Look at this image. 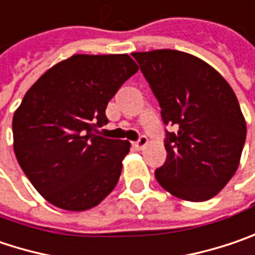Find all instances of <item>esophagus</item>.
Returning a JSON list of instances; mask_svg holds the SVG:
<instances>
[{
  "mask_svg": "<svg viewBox=\"0 0 255 255\" xmlns=\"http://www.w3.org/2000/svg\"><path fill=\"white\" fill-rule=\"evenodd\" d=\"M147 142H148L147 137H145V135H141V137H140V138H138L137 141L132 142V145H134V147H135L137 150H142V148H144V147L147 145Z\"/></svg>",
  "mask_w": 255,
  "mask_h": 255,
  "instance_id": "esophagus-1",
  "label": "esophagus"
}]
</instances>
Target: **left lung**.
I'll use <instances>...</instances> for the list:
<instances>
[{
    "instance_id": "8db88e82",
    "label": "left lung",
    "mask_w": 255,
    "mask_h": 255,
    "mask_svg": "<svg viewBox=\"0 0 255 255\" xmlns=\"http://www.w3.org/2000/svg\"><path fill=\"white\" fill-rule=\"evenodd\" d=\"M140 70L161 108L166 161L156 169L172 195L203 202L218 195L237 172L247 135L238 99L206 62L170 49L135 52Z\"/></svg>"
}]
</instances>
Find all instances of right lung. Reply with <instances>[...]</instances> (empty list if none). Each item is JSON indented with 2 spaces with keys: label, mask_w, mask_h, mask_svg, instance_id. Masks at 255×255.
Masks as SVG:
<instances>
[{
  "label": "right lung",
  "mask_w": 255,
  "mask_h": 255,
  "mask_svg": "<svg viewBox=\"0 0 255 255\" xmlns=\"http://www.w3.org/2000/svg\"><path fill=\"white\" fill-rule=\"evenodd\" d=\"M138 66L128 54H73L24 95L12 117L14 153L38 193L66 211H86L117 185L129 141L105 138L110 99Z\"/></svg>",
  "instance_id": "obj_1"
}]
</instances>
